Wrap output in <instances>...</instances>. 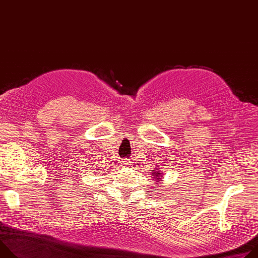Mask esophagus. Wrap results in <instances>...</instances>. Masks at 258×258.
Listing matches in <instances>:
<instances>
[{"mask_svg":"<svg viewBox=\"0 0 258 258\" xmlns=\"http://www.w3.org/2000/svg\"><path fill=\"white\" fill-rule=\"evenodd\" d=\"M132 161L131 160H127V159H124L121 161V164L123 167H132Z\"/></svg>","mask_w":258,"mask_h":258,"instance_id":"34e87169","label":"esophagus"}]
</instances>
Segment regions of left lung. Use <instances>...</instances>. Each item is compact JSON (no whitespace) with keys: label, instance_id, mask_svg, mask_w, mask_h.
Here are the masks:
<instances>
[{"label":"left lung","instance_id":"1","mask_svg":"<svg viewBox=\"0 0 258 258\" xmlns=\"http://www.w3.org/2000/svg\"><path fill=\"white\" fill-rule=\"evenodd\" d=\"M152 173H153L152 177L155 179V181H157V183L159 185V182H160V181L162 180V178H163V177H162V176H163V175H162V172L157 169V170H153ZM155 187H156V186H155Z\"/></svg>","mask_w":258,"mask_h":258}]
</instances>
